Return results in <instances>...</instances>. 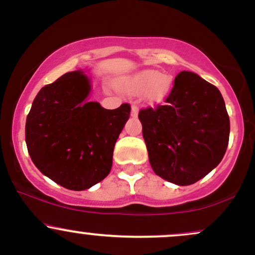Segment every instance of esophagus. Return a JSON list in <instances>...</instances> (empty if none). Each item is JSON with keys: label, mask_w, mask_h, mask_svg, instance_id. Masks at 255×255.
Instances as JSON below:
<instances>
[{"label": "esophagus", "mask_w": 255, "mask_h": 255, "mask_svg": "<svg viewBox=\"0 0 255 255\" xmlns=\"http://www.w3.org/2000/svg\"><path fill=\"white\" fill-rule=\"evenodd\" d=\"M131 116H136L137 115V107L135 104L131 105V111H130Z\"/></svg>", "instance_id": "esophagus-1"}]
</instances>
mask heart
Masks as SVG:
<instances>
[{"instance_id":"b5f03b06","label":"heart","mask_w":255,"mask_h":255,"mask_svg":"<svg viewBox=\"0 0 255 255\" xmlns=\"http://www.w3.org/2000/svg\"><path fill=\"white\" fill-rule=\"evenodd\" d=\"M120 86L134 95L145 92L150 101H159L170 90V79L160 72L142 71L122 80Z\"/></svg>"}]
</instances>
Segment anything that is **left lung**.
I'll list each match as a JSON object with an SVG mask.
<instances>
[{"mask_svg":"<svg viewBox=\"0 0 255 255\" xmlns=\"http://www.w3.org/2000/svg\"><path fill=\"white\" fill-rule=\"evenodd\" d=\"M148 158L158 176L188 186L219 164L230 121L215 85L192 72L178 73L162 105L139 111Z\"/></svg>","mask_w":255,"mask_h":255,"instance_id":"left-lung-1","label":"left lung"}]
</instances>
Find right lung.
I'll return each instance as SVG.
<instances>
[{
  "mask_svg": "<svg viewBox=\"0 0 255 255\" xmlns=\"http://www.w3.org/2000/svg\"><path fill=\"white\" fill-rule=\"evenodd\" d=\"M83 72L63 74L38 92L26 119L25 140L42 174L72 191H84L108 176L115 142L130 105L108 110L87 102Z\"/></svg>",
  "mask_w": 255,
  "mask_h": 255,
  "instance_id": "1",
  "label": "right lung"
}]
</instances>
